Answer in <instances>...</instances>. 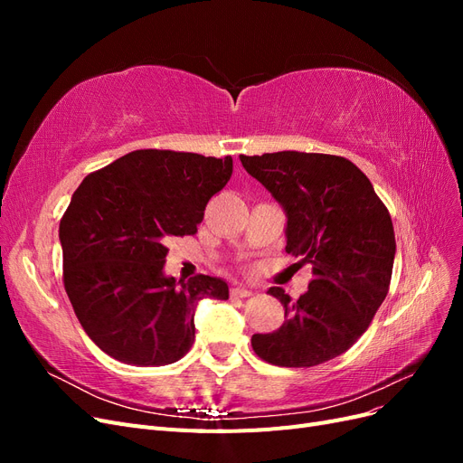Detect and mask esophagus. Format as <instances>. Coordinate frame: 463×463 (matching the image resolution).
Here are the masks:
<instances>
[{
    "instance_id": "obj_1",
    "label": "esophagus",
    "mask_w": 463,
    "mask_h": 463,
    "mask_svg": "<svg viewBox=\"0 0 463 463\" xmlns=\"http://www.w3.org/2000/svg\"><path fill=\"white\" fill-rule=\"evenodd\" d=\"M250 291L249 288H245V286H235V288H232V296H235V298H249L250 296Z\"/></svg>"
}]
</instances>
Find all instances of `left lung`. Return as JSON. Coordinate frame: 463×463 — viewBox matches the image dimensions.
Wrapping results in <instances>:
<instances>
[{"mask_svg":"<svg viewBox=\"0 0 463 463\" xmlns=\"http://www.w3.org/2000/svg\"><path fill=\"white\" fill-rule=\"evenodd\" d=\"M240 158L286 210V253L313 266L298 301L282 288L269 289L286 322L255 334L250 345L278 367L320 365L361 338L386 298L396 255L390 213L347 158L298 150Z\"/></svg>","mask_w":463,"mask_h":463,"instance_id":"1","label":"left lung"}]
</instances>
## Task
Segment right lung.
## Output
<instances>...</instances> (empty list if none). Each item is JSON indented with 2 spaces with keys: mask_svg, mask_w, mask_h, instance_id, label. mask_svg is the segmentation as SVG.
<instances>
[{
  "mask_svg": "<svg viewBox=\"0 0 463 463\" xmlns=\"http://www.w3.org/2000/svg\"><path fill=\"white\" fill-rule=\"evenodd\" d=\"M232 156L133 150L89 174L60 222L63 286L89 338L137 367L170 365L194 342L199 299L228 284L164 276L170 237L197 233L208 201L232 177Z\"/></svg>",
  "mask_w": 463,
  "mask_h": 463,
  "instance_id": "1",
  "label": "right lung"
}]
</instances>
